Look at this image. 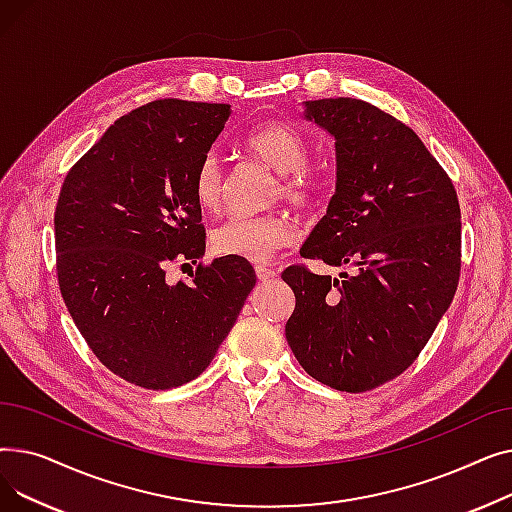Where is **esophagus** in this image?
Segmentation results:
<instances>
[{"mask_svg":"<svg viewBox=\"0 0 512 512\" xmlns=\"http://www.w3.org/2000/svg\"><path fill=\"white\" fill-rule=\"evenodd\" d=\"M255 274H257L259 282H270V280L276 278V272L272 270V267H267V265H255Z\"/></svg>","mask_w":512,"mask_h":512,"instance_id":"obj_1","label":"esophagus"}]
</instances>
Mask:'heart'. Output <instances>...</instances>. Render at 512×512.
I'll use <instances>...</instances> for the list:
<instances>
[{"label": "heart", "mask_w": 512, "mask_h": 512, "mask_svg": "<svg viewBox=\"0 0 512 512\" xmlns=\"http://www.w3.org/2000/svg\"><path fill=\"white\" fill-rule=\"evenodd\" d=\"M245 147L249 153L265 161L280 176L276 195L297 207H309L317 195L319 184L305 170L307 145L301 134L284 122H267L253 130ZM224 172L220 159L207 155L193 176V197L203 211H215L222 201ZM292 222L284 213L270 211L259 215H234L211 234V249L222 257L245 261H267L280 247L292 240Z\"/></svg>", "instance_id": "heart-1"}]
</instances>
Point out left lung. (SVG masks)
Masks as SVG:
<instances>
[{
  "instance_id": "obj_1",
  "label": "left lung",
  "mask_w": 512,
  "mask_h": 512,
  "mask_svg": "<svg viewBox=\"0 0 512 512\" xmlns=\"http://www.w3.org/2000/svg\"><path fill=\"white\" fill-rule=\"evenodd\" d=\"M305 118L336 141V193L301 255L355 272L332 278L286 267L297 299L286 340L317 382L365 392L413 365L450 307L461 207L436 157L380 107L317 99L305 101Z\"/></svg>"
}]
</instances>
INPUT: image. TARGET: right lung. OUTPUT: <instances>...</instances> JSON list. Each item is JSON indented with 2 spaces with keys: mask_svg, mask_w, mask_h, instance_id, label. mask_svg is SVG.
<instances>
[{
  "mask_svg": "<svg viewBox=\"0 0 512 512\" xmlns=\"http://www.w3.org/2000/svg\"><path fill=\"white\" fill-rule=\"evenodd\" d=\"M228 118V103L151 101L107 128L62 184V299L95 357L134 386L201 375L257 282L234 257L199 263L191 284L166 280L170 263L205 253L193 176Z\"/></svg>",
  "mask_w": 512,
  "mask_h": 512,
  "instance_id": "obj_1",
  "label": "right lung"
}]
</instances>
